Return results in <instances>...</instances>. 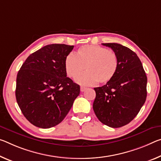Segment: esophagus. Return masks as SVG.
Instances as JSON below:
<instances>
[{
  "mask_svg": "<svg viewBox=\"0 0 161 161\" xmlns=\"http://www.w3.org/2000/svg\"><path fill=\"white\" fill-rule=\"evenodd\" d=\"M86 87H85V86H81V87H80V90H81V92H85L86 90Z\"/></svg>",
  "mask_w": 161,
  "mask_h": 161,
  "instance_id": "34e87169",
  "label": "esophagus"
}]
</instances>
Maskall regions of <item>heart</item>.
I'll use <instances>...</instances> for the list:
<instances>
[{
    "mask_svg": "<svg viewBox=\"0 0 161 161\" xmlns=\"http://www.w3.org/2000/svg\"><path fill=\"white\" fill-rule=\"evenodd\" d=\"M119 67L116 53L107 48L97 45H85L78 48L76 54L69 53L64 61V68L68 76L76 79L83 85H93L98 81L108 83L115 76Z\"/></svg>",
    "mask_w": 161,
    "mask_h": 161,
    "instance_id": "obj_1",
    "label": "heart"
}]
</instances>
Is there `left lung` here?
<instances>
[{"label":"left lung","mask_w":161,"mask_h":161,"mask_svg":"<svg viewBox=\"0 0 161 161\" xmlns=\"http://www.w3.org/2000/svg\"><path fill=\"white\" fill-rule=\"evenodd\" d=\"M118 58L115 76L105 85L94 88L93 109L102 123L117 128L130 122L140 110L147 97V76L137 54L116 43L103 44Z\"/></svg>","instance_id":"obj_1"}]
</instances>
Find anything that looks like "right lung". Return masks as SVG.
I'll return each instance as SVG.
<instances>
[{
	"instance_id": "1",
	"label": "right lung",
	"mask_w": 161,
	"mask_h": 161,
	"mask_svg": "<svg viewBox=\"0 0 161 161\" xmlns=\"http://www.w3.org/2000/svg\"><path fill=\"white\" fill-rule=\"evenodd\" d=\"M74 46L47 45L31 54L16 78V97L24 117L41 128L57 125L67 116L80 86L67 77L64 61Z\"/></svg>"
}]
</instances>
